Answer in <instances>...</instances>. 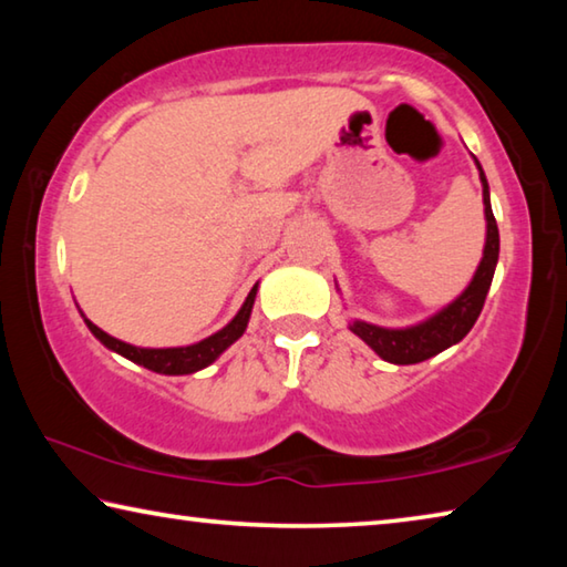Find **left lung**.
Here are the masks:
<instances>
[{"instance_id":"obj_1","label":"left lung","mask_w":567,"mask_h":567,"mask_svg":"<svg viewBox=\"0 0 567 567\" xmlns=\"http://www.w3.org/2000/svg\"><path fill=\"white\" fill-rule=\"evenodd\" d=\"M475 159V157H473ZM475 167L480 172V185H483V205H485V245L483 257L473 275V280L460 292L455 300H450L445 307L430 318L420 320L415 324H405V328H382L375 322L364 320H350V332L375 350L385 362L392 364H415L422 360L435 358L447 348H453L465 334L473 330L475 320L483 310L487 290L493 285V275L497 267V257H501V235H497V223L493 217L491 207V187H487L485 172L475 159Z\"/></svg>"}]
</instances>
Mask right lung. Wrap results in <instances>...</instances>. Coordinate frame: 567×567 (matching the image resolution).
I'll use <instances>...</instances> for the list:
<instances>
[{
  "mask_svg": "<svg viewBox=\"0 0 567 567\" xmlns=\"http://www.w3.org/2000/svg\"><path fill=\"white\" fill-rule=\"evenodd\" d=\"M255 297H257V285L249 290L243 307H239L235 318L229 320L223 330H217L215 334H209V338L199 340L195 344H185V348H137V344L122 342L104 330H100L92 320L84 318L82 310L80 315L84 318V324H87L90 332L107 350L117 352L122 358L137 362L152 372H159V375H192V372H199L205 370L207 364H213L219 354L229 348V344H235L239 338H243L247 330L249 315H252Z\"/></svg>",
  "mask_w": 567,
  "mask_h": 567,
  "instance_id": "right-lung-1",
  "label": "right lung"
}]
</instances>
